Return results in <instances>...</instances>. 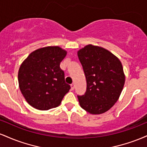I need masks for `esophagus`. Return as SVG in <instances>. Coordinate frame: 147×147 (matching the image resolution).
I'll return each instance as SVG.
<instances>
[{
    "instance_id": "esophagus-1",
    "label": "esophagus",
    "mask_w": 147,
    "mask_h": 147,
    "mask_svg": "<svg viewBox=\"0 0 147 147\" xmlns=\"http://www.w3.org/2000/svg\"><path fill=\"white\" fill-rule=\"evenodd\" d=\"M70 86H71V89H72V90H74V89H75V84H72Z\"/></svg>"
}]
</instances>
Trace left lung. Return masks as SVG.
Returning a JSON list of instances; mask_svg holds the SVG:
<instances>
[{
	"instance_id": "left-lung-1",
	"label": "left lung",
	"mask_w": 147,
	"mask_h": 147,
	"mask_svg": "<svg viewBox=\"0 0 147 147\" xmlns=\"http://www.w3.org/2000/svg\"><path fill=\"white\" fill-rule=\"evenodd\" d=\"M86 79V91L77 95L81 107L91 114L104 113L122 92L125 76L120 61L106 49L88 45L78 51Z\"/></svg>"
}]
</instances>
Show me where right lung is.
<instances>
[{
	"label": "right lung",
	"instance_id": "obj_1",
	"mask_svg": "<svg viewBox=\"0 0 147 147\" xmlns=\"http://www.w3.org/2000/svg\"><path fill=\"white\" fill-rule=\"evenodd\" d=\"M65 55L59 47H45L32 52L21 64L18 75L20 90L35 109L47 111L57 107L70 89L60 68Z\"/></svg>",
	"mask_w": 147,
	"mask_h": 147
}]
</instances>
